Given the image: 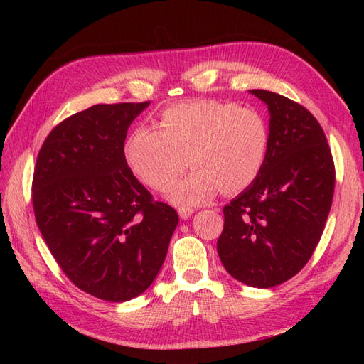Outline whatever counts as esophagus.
Instances as JSON below:
<instances>
[{
  "label": "esophagus",
  "mask_w": 364,
  "mask_h": 364,
  "mask_svg": "<svg viewBox=\"0 0 364 364\" xmlns=\"http://www.w3.org/2000/svg\"><path fill=\"white\" fill-rule=\"evenodd\" d=\"M178 214H180L181 219H189L191 215L194 214V210H192V208H189V206H181L180 210H178Z\"/></svg>",
  "instance_id": "esophagus-1"
}]
</instances>
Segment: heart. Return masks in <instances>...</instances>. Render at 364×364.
Segmentation results:
<instances>
[{"label":"heart","instance_id":"heart-1","mask_svg":"<svg viewBox=\"0 0 364 364\" xmlns=\"http://www.w3.org/2000/svg\"><path fill=\"white\" fill-rule=\"evenodd\" d=\"M139 180L164 189L186 166L195 170L171 185L175 205H198L222 189L236 194L257 180L269 153V127L259 111L218 100H192L161 112L156 128L137 127L123 146Z\"/></svg>","mask_w":364,"mask_h":364}]
</instances>
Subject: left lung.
<instances>
[{"instance_id":"obj_1","label":"left lung","mask_w":364,"mask_h":364,"mask_svg":"<svg viewBox=\"0 0 364 364\" xmlns=\"http://www.w3.org/2000/svg\"><path fill=\"white\" fill-rule=\"evenodd\" d=\"M267 105L269 153L241 196L223 206L218 253L227 272L253 288L299 274L326 228L335 192V162L323 129L301 105L253 89Z\"/></svg>"}]
</instances>
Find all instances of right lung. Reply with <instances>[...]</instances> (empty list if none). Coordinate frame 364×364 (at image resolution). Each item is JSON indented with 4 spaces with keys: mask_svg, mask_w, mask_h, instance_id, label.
Listing matches in <instances>:
<instances>
[{
    "mask_svg": "<svg viewBox=\"0 0 364 364\" xmlns=\"http://www.w3.org/2000/svg\"><path fill=\"white\" fill-rule=\"evenodd\" d=\"M150 102L95 105L63 120L36 161L37 227L59 267L97 299L142 294L166 259L178 214L131 172L127 131Z\"/></svg>",
    "mask_w": 364,
    "mask_h": 364,
    "instance_id": "obj_1",
    "label": "right lung"
}]
</instances>
